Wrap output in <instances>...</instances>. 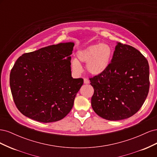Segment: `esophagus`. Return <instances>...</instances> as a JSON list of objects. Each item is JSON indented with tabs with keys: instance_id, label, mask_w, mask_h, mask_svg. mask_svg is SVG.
<instances>
[{
	"instance_id": "34e87169",
	"label": "esophagus",
	"mask_w": 157,
	"mask_h": 157,
	"mask_svg": "<svg viewBox=\"0 0 157 157\" xmlns=\"http://www.w3.org/2000/svg\"><path fill=\"white\" fill-rule=\"evenodd\" d=\"M84 84H89L90 83V80L88 78H84Z\"/></svg>"
}]
</instances>
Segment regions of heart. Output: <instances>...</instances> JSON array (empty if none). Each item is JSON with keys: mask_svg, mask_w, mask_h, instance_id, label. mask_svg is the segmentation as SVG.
Returning <instances> with one entry per match:
<instances>
[{"mask_svg": "<svg viewBox=\"0 0 157 157\" xmlns=\"http://www.w3.org/2000/svg\"><path fill=\"white\" fill-rule=\"evenodd\" d=\"M112 54L110 46L105 43L90 45L77 52V59L72 61L73 69L80 72L82 69L80 63H86V69L88 73L94 75H100L109 67Z\"/></svg>", "mask_w": 157, "mask_h": 157, "instance_id": "heart-1", "label": "heart"}]
</instances>
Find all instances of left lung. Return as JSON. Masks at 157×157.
<instances>
[{"label": "left lung", "mask_w": 157, "mask_h": 157, "mask_svg": "<svg viewBox=\"0 0 157 157\" xmlns=\"http://www.w3.org/2000/svg\"><path fill=\"white\" fill-rule=\"evenodd\" d=\"M94 90L93 110L109 121L133 116L143 105L149 90V66L141 52L117 42L107 70L90 78Z\"/></svg>", "instance_id": "8db88e82"}]
</instances>
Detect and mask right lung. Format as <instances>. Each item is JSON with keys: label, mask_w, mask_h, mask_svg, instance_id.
I'll return each mask as SVG.
<instances>
[{"label": "right lung", "mask_w": 157, "mask_h": 157, "mask_svg": "<svg viewBox=\"0 0 157 157\" xmlns=\"http://www.w3.org/2000/svg\"><path fill=\"white\" fill-rule=\"evenodd\" d=\"M73 42L23 54L13 65L10 85L13 101L23 115L41 122H56L72 109L83 79L71 77Z\"/></svg>", "instance_id": "add662e5"}]
</instances>
